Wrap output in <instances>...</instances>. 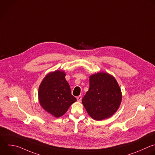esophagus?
I'll return each instance as SVG.
<instances>
[{
	"mask_svg": "<svg viewBox=\"0 0 155 155\" xmlns=\"http://www.w3.org/2000/svg\"><path fill=\"white\" fill-rule=\"evenodd\" d=\"M81 98H82L81 95H79V96H78V97H77V101H81Z\"/></svg>",
	"mask_w": 155,
	"mask_h": 155,
	"instance_id": "obj_1",
	"label": "esophagus"
}]
</instances>
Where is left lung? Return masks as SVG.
<instances>
[{"label": "left lung", "instance_id": "left-lung-1", "mask_svg": "<svg viewBox=\"0 0 155 155\" xmlns=\"http://www.w3.org/2000/svg\"><path fill=\"white\" fill-rule=\"evenodd\" d=\"M121 101V90L113 76L99 72L89 77V88L82 104L92 119L101 120L110 117L119 108Z\"/></svg>", "mask_w": 155, "mask_h": 155}]
</instances>
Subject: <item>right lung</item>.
<instances>
[{
	"mask_svg": "<svg viewBox=\"0 0 155 155\" xmlns=\"http://www.w3.org/2000/svg\"><path fill=\"white\" fill-rule=\"evenodd\" d=\"M63 71L48 74L39 87L38 97L43 109L55 117L64 115L70 106L77 101L71 94L70 86Z\"/></svg>",
	"mask_w": 155,
	"mask_h": 155,
	"instance_id": "right-lung-1",
	"label": "right lung"
}]
</instances>
